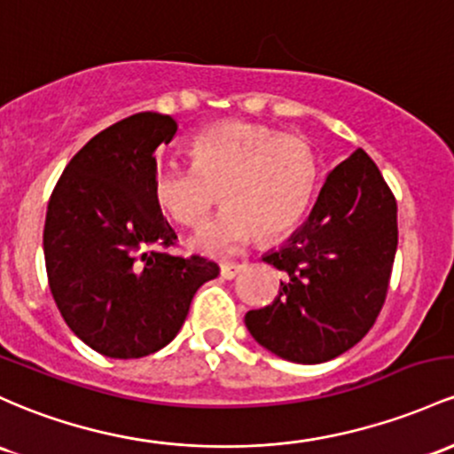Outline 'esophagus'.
<instances>
[{
    "mask_svg": "<svg viewBox=\"0 0 454 454\" xmlns=\"http://www.w3.org/2000/svg\"><path fill=\"white\" fill-rule=\"evenodd\" d=\"M243 267L246 265H239V262H223V265L219 267V273H222V278H226V280H232Z\"/></svg>",
    "mask_w": 454,
    "mask_h": 454,
    "instance_id": "34e87169",
    "label": "esophagus"
}]
</instances>
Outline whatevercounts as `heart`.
Here are the masks:
<instances>
[{
  "label": "heart",
  "instance_id": "b5f03b06",
  "mask_svg": "<svg viewBox=\"0 0 454 454\" xmlns=\"http://www.w3.org/2000/svg\"><path fill=\"white\" fill-rule=\"evenodd\" d=\"M192 166L159 163L153 196L189 228L200 226L217 198L223 208L192 239L200 252H232L254 232L278 239L306 213L318 183L315 146L261 122L226 121L189 144Z\"/></svg>",
  "mask_w": 454,
  "mask_h": 454
}]
</instances>
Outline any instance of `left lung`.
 I'll use <instances>...</instances> for the list:
<instances>
[{
    "label": "left lung",
    "mask_w": 454,
    "mask_h": 454,
    "mask_svg": "<svg viewBox=\"0 0 454 454\" xmlns=\"http://www.w3.org/2000/svg\"><path fill=\"white\" fill-rule=\"evenodd\" d=\"M396 243L395 193L357 148L327 174L308 222L262 258L284 280L276 300L246 315L254 340L300 364L348 351L380 317Z\"/></svg>",
    "instance_id": "8db88e82"
}]
</instances>
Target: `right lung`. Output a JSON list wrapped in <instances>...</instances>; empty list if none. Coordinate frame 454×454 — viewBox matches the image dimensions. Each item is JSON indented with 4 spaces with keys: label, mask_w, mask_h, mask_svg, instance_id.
<instances>
[{
    "label": "right lung",
    "mask_w": 454,
    "mask_h": 454,
    "mask_svg": "<svg viewBox=\"0 0 454 454\" xmlns=\"http://www.w3.org/2000/svg\"><path fill=\"white\" fill-rule=\"evenodd\" d=\"M178 124L142 112L94 136L49 198L43 247L49 288L67 325L107 357H144L185 323L217 262L174 256L172 226L153 196L154 151Z\"/></svg>",
    "instance_id": "1"
}]
</instances>
